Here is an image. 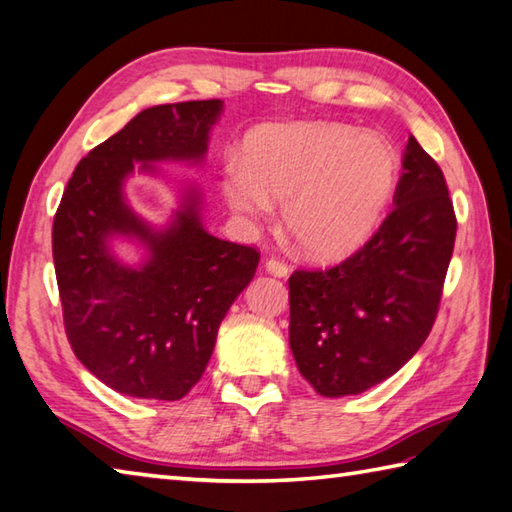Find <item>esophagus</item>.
<instances>
[{
	"label": "esophagus",
	"instance_id": "1",
	"mask_svg": "<svg viewBox=\"0 0 512 512\" xmlns=\"http://www.w3.org/2000/svg\"><path fill=\"white\" fill-rule=\"evenodd\" d=\"M265 269L269 271L271 276H278V278H285L289 274V267L283 263V260L278 258H269L265 263Z\"/></svg>",
	"mask_w": 512,
	"mask_h": 512
}]
</instances>
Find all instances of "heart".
<instances>
[{"mask_svg":"<svg viewBox=\"0 0 512 512\" xmlns=\"http://www.w3.org/2000/svg\"><path fill=\"white\" fill-rule=\"evenodd\" d=\"M400 183L391 145L342 123L263 125L247 134L241 163L223 168L229 210L260 218L283 201V223L302 254L333 263L378 232Z\"/></svg>","mask_w":512,"mask_h":512,"instance_id":"heart-1","label":"heart"}]
</instances>
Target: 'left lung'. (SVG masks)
Listing matches in <instances>:
<instances>
[{
	"label": "left lung",
	"mask_w": 512,
	"mask_h": 512,
	"mask_svg": "<svg viewBox=\"0 0 512 512\" xmlns=\"http://www.w3.org/2000/svg\"><path fill=\"white\" fill-rule=\"evenodd\" d=\"M393 212L331 269L289 278V347L325 398L367 391L422 347L440 307L457 221L444 174L409 137Z\"/></svg>",
	"instance_id": "left-lung-1"
}]
</instances>
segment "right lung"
<instances>
[{
	"mask_svg": "<svg viewBox=\"0 0 512 512\" xmlns=\"http://www.w3.org/2000/svg\"><path fill=\"white\" fill-rule=\"evenodd\" d=\"M221 99L165 103L139 112L90 150L72 172L52 223V258L70 347L117 393L181 400L212 358L216 333L254 278L260 254L205 232L201 192L190 185L172 223L152 227L125 201L141 163H201ZM114 240L146 249L139 266L111 252Z\"/></svg>",
	"mask_w": 512,
	"mask_h": 512,
	"instance_id": "right-lung-1",
	"label": "right lung"
}]
</instances>
